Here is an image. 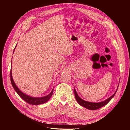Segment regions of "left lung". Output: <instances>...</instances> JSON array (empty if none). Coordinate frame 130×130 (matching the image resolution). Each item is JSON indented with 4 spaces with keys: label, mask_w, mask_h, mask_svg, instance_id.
<instances>
[{
    "label": "left lung",
    "mask_w": 130,
    "mask_h": 130,
    "mask_svg": "<svg viewBox=\"0 0 130 130\" xmlns=\"http://www.w3.org/2000/svg\"><path fill=\"white\" fill-rule=\"evenodd\" d=\"M117 89H118V88H117ZM117 89L115 92V93H114L111 97H109L107 99H106L104 101L100 102V103H91V102H88V101L84 100L78 95L77 92H76L75 89H74V94H75V99L77 103L79 104V105L82 106V107L86 108L87 109H88L90 110H95L103 107L104 106L107 104L108 102L112 99L113 96H115L117 91Z\"/></svg>",
    "instance_id": "8db88e82"
}]
</instances>
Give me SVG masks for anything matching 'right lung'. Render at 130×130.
I'll use <instances>...</instances> for the list:
<instances>
[{
	"instance_id": "obj_1",
	"label": "right lung",
	"mask_w": 130,
	"mask_h": 130,
	"mask_svg": "<svg viewBox=\"0 0 130 130\" xmlns=\"http://www.w3.org/2000/svg\"><path fill=\"white\" fill-rule=\"evenodd\" d=\"M16 45H15V46H16ZM15 46L14 49L13 53H14V51L15 50ZM10 79H11V84H12V85L14 89L15 90V91L17 93V94L19 95V96H20L21 98H22L23 100L29 104L32 105H38L44 104V103H46V102L48 101L50 99L51 96H52L53 95L54 89H53L52 91L51 92V93L49 94H48V95L45 96H43V97H38V98L32 97V96H30L29 95H26V94H25L24 93H23L21 91L20 89H19L17 87V86L15 85L14 82L13 80L12 76L11 70L10 72Z\"/></svg>"
}]
</instances>
